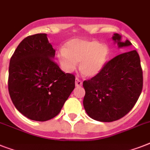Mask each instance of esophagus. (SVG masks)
I'll return each instance as SVG.
<instances>
[{
  "label": "esophagus",
  "mask_w": 150,
  "mask_h": 150,
  "mask_svg": "<svg viewBox=\"0 0 150 150\" xmlns=\"http://www.w3.org/2000/svg\"><path fill=\"white\" fill-rule=\"evenodd\" d=\"M82 85V81L76 78V79H75V86L79 87V86H81Z\"/></svg>",
  "instance_id": "obj_1"
}]
</instances>
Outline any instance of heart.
<instances>
[{"label":"heart","mask_w":150,"mask_h":150,"mask_svg":"<svg viewBox=\"0 0 150 150\" xmlns=\"http://www.w3.org/2000/svg\"><path fill=\"white\" fill-rule=\"evenodd\" d=\"M110 55L109 47L96 40L73 39L68 41L57 58L65 72L75 70L77 62L82 75L93 78L98 75L107 63Z\"/></svg>","instance_id":"b5f03b06"}]
</instances>
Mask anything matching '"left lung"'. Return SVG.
Masks as SVG:
<instances>
[{
	"label": "left lung",
	"mask_w": 150,
	"mask_h": 150,
	"mask_svg": "<svg viewBox=\"0 0 150 150\" xmlns=\"http://www.w3.org/2000/svg\"><path fill=\"white\" fill-rule=\"evenodd\" d=\"M118 47H129L114 33ZM143 77L139 55L136 50L119 54L107 62L98 75L83 82L86 95L83 106L91 118L111 122L123 117L132 109L142 90Z\"/></svg>",
	"instance_id": "left-lung-1"
}]
</instances>
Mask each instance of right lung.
Listing matches in <instances>:
<instances>
[{
    "mask_svg": "<svg viewBox=\"0 0 150 150\" xmlns=\"http://www.w3.org/2000/svg\"><path fill=\"white\" fill-rule=\"evenodd\" d=\"M46 33L27 36L11 57L8 91L16 109L28 118L46 121L60 113L75 89V75L54 61Z\"/></svg>",
    "mask_w": 150,
    "mask_h": 150,
    "instance_id": "right-lung-1",
    "label": "right lung"
}]
</instances>
